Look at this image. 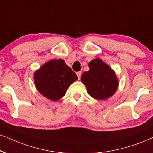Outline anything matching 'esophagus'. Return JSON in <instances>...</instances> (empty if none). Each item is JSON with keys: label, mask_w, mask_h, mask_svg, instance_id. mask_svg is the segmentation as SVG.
Returning a JSON list of instances; mask_svg holds the SVG:
<instances>
[{"label": "esophagus", "mask_w": 153, "mask_h": 153, "mask_svg": "<svg viewBox=\"0 0 153 153\" xmlns=\"http://www.w3.org/2000/svg\"><path fill=\"white\" fill-rule=\"evenodd\" d=\"M76 74H77V76H78V80H80V77H81V72H80V71H79V72H77Z\"/></svg>", "instance_id": "obj_1"}]
</instances>
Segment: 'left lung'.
<instances>
[{
    "mask_svg": "<svg viewBox=\"0 0 153 153\" xmlns=\"http://www.w3.org/2000/svg\"><path fill=\"white\" fill-rule=\"evenodd\" d=\"M88 65L90 70L81 76V81L85 85L88 93L100 100L111 97L119 85L114 71L100 59L91 61Z\"/></svg>",
    "mask_w": 153,
    "mask_h": 153,
    "instance_id": "8db88e82",
    "label": "left lung"
}]
</instances>
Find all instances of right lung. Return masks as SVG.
Masks as SVG:
<instances>
[{
  "label": "right lung",
  "mask_w": 153,
  "mask_h": 153,
  "mask_svg": "<svg viewBox=\"0 0 153 153\" xmlns=\"http://www.w3.org/2000/svg\"><path fill=\"white\" fill-rule=\"evenodd\" d=\"M34 84L42 95L57 101L65 95L68 88L78 80L63 59L51 60L34 73Z\"/></svg>",
  "instance_id": "add662e5"
}]
</instances>
